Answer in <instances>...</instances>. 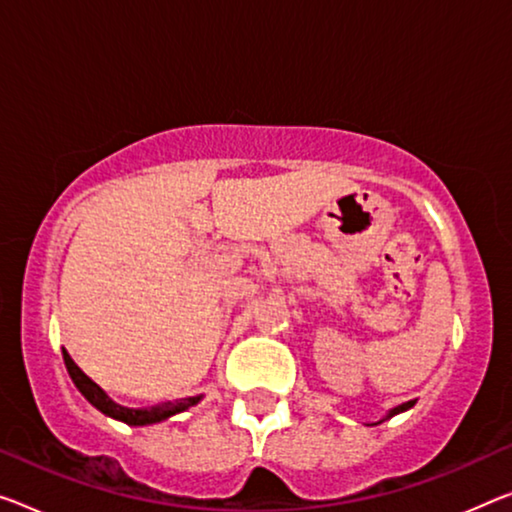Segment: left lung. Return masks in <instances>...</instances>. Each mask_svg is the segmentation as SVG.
Returning <instances> with one entry per match:
<instances>
[{
  "instance_id": "8db88e82",
  "label": "left lung",
  "mask_w": 512,
  "mask_h": 512,
  "mask_svg": "<svg viewBox=\"0 0 512 512\" xmlns=\"http://www.w3.org/2000/svg\"><path fill=\"white\" fill-rule=\"evenodd\" d=\"M414 403H416V400H407V403L393 407V410H389V414L384 416V419H391V416H396V414H400V412H407V410H410V407H414ZM384 419H382V421H384ZM382 421H377V423H382Z\"/></svg>"
}]
</instances>
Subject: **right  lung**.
I'll use <instances>...</instances> for the list:
<instances>
[{"instance_id":"1","label":"right lung","mask_w":512,"mask_h":512,"mask_svg":"<svg viewBox=\"0 0 512 512\" xmlns=\"http://www.w3.org/2000/svg\"><path fill=\"white\" fill-rule=\"evenodd\" d=\"M64 361H66L68 375L73 377L75 387L82 391V396L89 400L93 407H98L102 414H107V416H112V419H119L123 423H128V426H151V423H160V421L169 419V416H174L178 412L190 410V407H194L201 400V396H192V398H183L180 403H160V405H153V407H141V410H132V407H123L119 403H114V400L109 398L107 393L102 391L98 384L93 382L91 377L75 364L73 359H70L66 350H64Z\"/></svg>"}]
</instances>
